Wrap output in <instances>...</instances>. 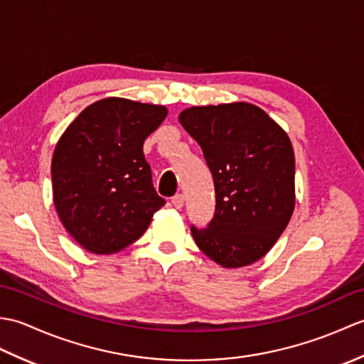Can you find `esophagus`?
<instances>
[{
	"label": "esophagus",
	"instance_id": "34e87169",
	"mask_svg": "<svg viewBox=\"0 0 364 364\" xmlns=\"http://www.w3.org/2000/svg\"><path fill=\"white\" fill-rule=\"evenodd\" d=\"M172 205L176 208V210H181L184 205V196L183 194H176L172 197Z\"/></svg>",
	"mask_w": 364,
	"mask_h": 364
}]
</instances>
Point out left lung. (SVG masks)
Instances as JSON below:
<instances>
[{
    "instance_id": "left-lung-1",
    "label": "left lung",
    "mask_w": 364,
    "mask_h": 364,
    "mask_svg": "<svg viewBox=\"0 0 364 364\" xmlns=\"http://www.w3.org/2000/svg\"><path fill=\"white\" fill-rule=\"evenodd\" d=\"M180 123L202 146L215 189L214 218L191 227L208 258L233 269L261 259L292 215L296 161L288 134L250 103L194 106Z\"/></svg>"
}]
</instances>
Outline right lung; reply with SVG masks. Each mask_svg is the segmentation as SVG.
<instances>
[{"mask_svg":"<svg viewBox=\"0 0 364 364\" xmlns=\"http://www.w3.org/2000/svg\"><path fill=\"white\" fill-rule=\"evenodd\" d=\"M166 115L164 106L111 97L87 106L60 136L51 161L54 206L86 250L125 249L164 206L142 149Z\"/></svg>","mask_w":364,"mask_h":364,"instance_id":"obj_1","label":"right lung"}]
</instances>
